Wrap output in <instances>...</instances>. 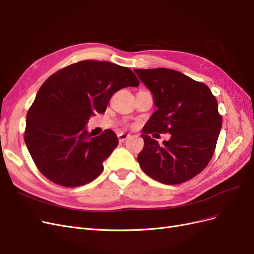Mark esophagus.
I'll return each instance as SVG.
<instances>
[{
    "instance_id": "34e87169",
    "label": "esophagus",
    "mask_w": 254,
    "mask_h": 254,
    "mask_svg": "<svg viewBox=\"0 0 254 254\" xmlns=\"http://www.w3.org/2000/svg\"><path fill=\"white\" fill-rule=\"evenodd\" d=\"M129 136H130V134H127V133H124V132H121V133H119V134H118L119 141H120L121 143H122V142H124V141H126Z\"/></svg>"
}]
</instances>
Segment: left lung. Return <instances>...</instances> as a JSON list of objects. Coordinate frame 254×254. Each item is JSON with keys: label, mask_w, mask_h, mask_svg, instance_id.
Listing matches in <instances>:
<instances>
[{"label": "left lung", "mask_w": 254, "mask_h": 254, "mask_svg": "<svg viewBox=\"0 0 254 254\" xmlns=\"http://www.w3.org/2000/svg\"><path fill=\"white\" fill-rule=\"evenodd\" d=\"M155 98L157 110L143 128L144 148L137 156L143 172L161 183L180 184L201 173L216 147L222 118L203 82L171 68L133 70ZM171 133L160 145L149 135Z\"/></svg>", "instance_id": "1"}]
</instances>
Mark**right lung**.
Masks as SVG:
<instances>
[{
    "mask_svg": "<svg viewBox=\"0 0 254 254\" xmlns=\"http://www.w3.org/2000/svg\"><path fill=\"white\" fill-rule=\"evenodd\" d=\"M140 84L126 66L82 60L51 75L26 115L24 141L43 176L66 188L93 181L119 144L111 129L92 137L84 126L119 90Z\"/></svg>",
    "mask_w": 254,
    "mask_h": 254,
    "instance_id": "1",
    "label": "right lung"
}]
</instances>
